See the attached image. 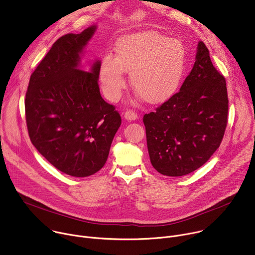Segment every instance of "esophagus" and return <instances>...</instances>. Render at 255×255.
<instances>
[{"label": "esophagus", "mask_w": 255, "mask_h": 255, "mask_svg": "<svg viewBox=\"0 0 255 255\" xmlns=\"http://www.w3.org/2000/svg\"><path fill=\"white\" fill-rule=\"evenodd\" d=\"M124 118L128 121H135L138 118V115L133 110H127L124 114Z\"/></svg>", "instance_id": "obj_1"}]
</instances>
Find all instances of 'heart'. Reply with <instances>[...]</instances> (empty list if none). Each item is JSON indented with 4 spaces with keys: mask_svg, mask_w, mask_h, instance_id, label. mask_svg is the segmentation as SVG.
Segmentation results:
<instances>
[{
    "mask_svg": "<svg viewBox=\"0 0 255 255\" xmlns=\"http://www.w3.org/2000/svg\"><path fill=\"white\" fill-rule=\"evenodd\" d=\"M187 65V50L178 40L147 30L121 37L115 57L106 54L99 66L105 96L116 101L125 87V71L132 88L149 104L168 100L177 91Z\"/></svg>",
    "mask_w": 255,
    "mask_h": 255,
    "instance_id": "1",
    "label": "heart"
}]
</instances>
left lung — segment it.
Returning <instances> with one entry per match:
<instances>
[{
    "mask_svg": "<svg viewBox=\"0 0 255 255\" xmlns=\"http://www.w3.org/2000/svg\"><path fill=\"white\" fill-rule=\"evenodd\" d=\"M227 120L225 78L200 41L193 69L179 92L143 117L152 166L167 176L195 171L219 148Z\"/></svg>",
    "mask_w": 255,
    "mask_h": 255,
    "instance_id": "1",
    "label": "left lung"
}]
</instances>
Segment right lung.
Returning a JSON list of instances; mask_svg holds the SVG:
<instances>
[{
  "mask_svg": "<svg viewBox=\"0 0 255 255\" xmlns=\"http://www.w3.org/2000/svg\"><path fill=\"white\" fill-rule=\"evenodd\" d=\"M57 39L30 77L25 114L32 144L58 170L76 177L106 163L121 117L104 101L99 88L100 60L90 72L80 69L81 55L96 32Z\"/></svg>",
  "mask_w": 255,
  "mask_h": 255,
  "instance_id": "1",
  "label": "right lung"
}]
</instances>
